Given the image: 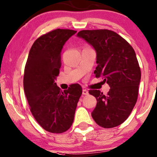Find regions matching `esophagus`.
<instances>
[{
    "mask_svg": "<svg viewBox=\"0 0 157 157\" xmlns=\"http://www.w3.org/2000/svg\"><path fill=\"white\" fill-rule=\"evenodd\" d=\"M82 94L83 95H88L89 94V91H87L86 89H83Z\"/></svg>",
    "mask_w": 157,
    "mask_h": 157,
    "instance_id": "34e87169",
    "label": "esophagus"
}]
</instances>
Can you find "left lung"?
<instances>
[{"mask_svg": "<svg viewBox=\"0 0 157 157\" xmlns=\"http://www.w3.org/2000/svg\"><path fill=\"white\" fill-rule=\"evenodd\" d=\"M77 36L94 49L97 66L94 74L103 76L110 87L106 95L99 90L89 91L97 101L91 116L101 127H116L128 118L137 101L141 74L136 52L110 30H82Z\"/></svg>", "mask_w": 157, "mask_h": 157, "instance_id": "8db88e82", "label": "left lung"}]
</instances>
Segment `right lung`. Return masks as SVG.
I'll list each match as a JSON object with an SVG mask.
<instances>
[{"instance_id":"1","label":"right lung","mask_w":157,"mask_h":157,"mask_svg":"<svg viewBox=\"0 0 157 157\" xmlns=\"http://www.w3.org/2000/svg\"><path fill=\"white\" fill-rule=\"evenodd\" d=\"M76 33L58 29L40 36L30 49L24 69V89L30 110L41 127L50 133H63L71 128L82 94L80 85H71L62 91L55 82L61 66V51Z\"/></svg>"}]
</instances>
